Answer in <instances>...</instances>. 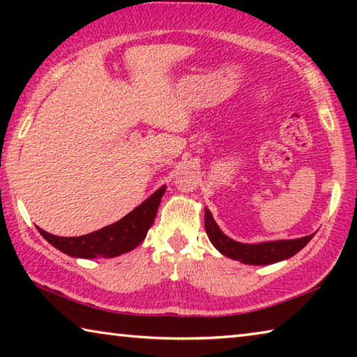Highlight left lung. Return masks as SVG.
Instances as JSON below:
<instances>
[{
	"instance_id": "1",
	"label": "left lung",
	"mask_w": 357,
	"mask_h": 357,
	"mask_svg": "<svg viewBox=\"0 0 357 357\" xmlns=\"http://www.w3.org/2000/svg\"><path fill=\"white\" fill-rule=\"evenodd\" d=\"M204 228H206L208 238L211 243L220 253L233 259H238L245 264H271L282 261L304 249L307 243L313 238L310 236L298 238V239H287V241H273V243H261V244H243L236 241L229 239L220 231L217 223L213 219L211 211H204Z\"/></svg>"
}]
</instances>
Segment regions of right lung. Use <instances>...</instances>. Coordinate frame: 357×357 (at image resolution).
I'll use <instances>...</instances> for the list:
<instances>
[{"label":"right lung","mask_w":357,"mask_h":357,"mask_svg":"<svg viewBox=\"0 0 357 357\" xmlns=\"http://www.w3.org/2000/svg\"><path fill=\"white\" fill-rule=\"evenodd\" d=\"M164 192L165 185H162L146 202H143L140 206H137L116 223L100 228L94 233L84 234V236L59 238L44 231V229H39V231L48 243L66 255L77 258L118 257L121 253L134 250L146 238L148 229L154 223Z\"/></svg>","instance_id":"add662e5"}]
</instances>
